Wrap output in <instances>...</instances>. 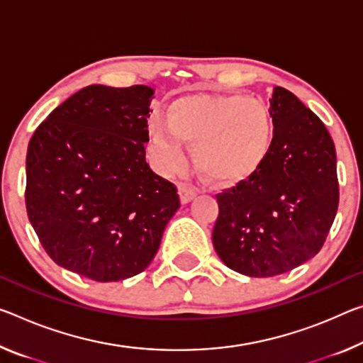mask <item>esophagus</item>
Here are the masks:
<instances>
[{"label":"esophagus","mask_w":363,"mask_h":363,"mask_svg":"<svg viewBox=\"0 0 363 363\" xmlns=\"http://www.w3.org/2000/svg\"><path fill=\"white\" fill-rule=\"evenodd\" d=\"M177 191H179V197L182 203H189L195 195H197V189L187 182H181L179 187H177Z\"/></svg>","instance_id":"obj_1"}]
</instances>
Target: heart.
Listing matches in <instances>:
<instances>
[{"label": "heart", "mask_w": 363, "mask_h": 363, "mask_svg": "<svg viewBox=\"0 0 363 363\" xmlns=\"http://www.w3.org/2000/svg\"><path fill=\"white\" fill-rule=\"evenodd\" d=\"M267 106L238 94L187 95L174 100L164 118L150 125V147L158 164L176 171L191 143L194 161L206 177L235 182L250 176L272 148Z\"/></svg>", "instance_id": "1"}]
</instances>
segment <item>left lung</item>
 <instances>
[{"mask_svg": "<svg viewBox=\"0 0 363 363\" xmlns=\"http://www.w3.org/2000/svg\"><path fill=\"white\" fill-rule=\"evenodd\" d=\"M269 114L268 157L216 194V254L252 278L283 274L318 254L339 203L335 143L321 119L283 87H274Z\"/></svg>", "mask_w": 363, "mask_h": 363, "instance_id": "obj_1", "label": "left lung"}]
</instances>
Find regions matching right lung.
<instances>
[{
    "mask_svg": "<svg viewBox=\"0 0 363 363\" xmlns=\"http://www.w3.org/2000/svg\"><path fill=\"white\" fill-rule=\"evenodd\" d=\"M153 89L89 85L61 103L27 148V215L60 267L100 283L143 272L181 206L145 161Z\"/></svg>",
    "mask_w": 363,
    "mask_h": 363,
    "instance_id": "1",
    "label": "right lung"
}]
</instances>
